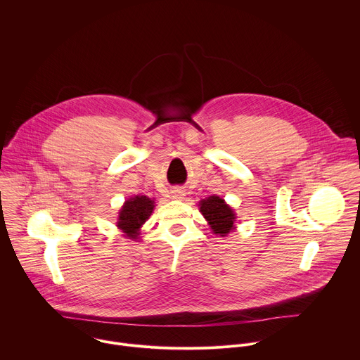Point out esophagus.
Listing matches in <instances>:
<instances>
[{
    "label": "esophagus",
    "instance_id": "obj_1",
    "mask_svg": "<svg viewBox=\"0 0 360 360\" xmlns=\"http://www.w3.org/2000/svg\"><path fill=\"white\" fill-rule=\"evenodd\" d=\"M184 196H185V192L182 189H174L172 191V198L174 199H184Z\"/></svg>",
    "mask_w": 360,
    "mask_h": 360
}]
</instances>
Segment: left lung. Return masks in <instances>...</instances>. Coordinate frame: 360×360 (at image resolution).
Wrapping results in <instances>:
<instances>
[{
	"label": "left lung",
	"mask_w": 360,
	"mask_h": 360,
	"mask_svg": "<svg viewBox=\"0 0 360 360\" xmlns=\"http://www.w3.org/2000/svg\"><path fill=\"white\" fill-rule=\"evenodd\" d=\"M200 212L215 233L225 236L233 229L235 214L219 196L214 195L200 200Z\"/></svg>",
	"instance_id": "left-lung-1"
}]
</instances>
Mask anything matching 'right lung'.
I'll return each mask as SVG.
<instances>
[{"mask_svg":"<svg viewBox=\"0 0 360 360\" xmlns=\"http://www.w3.org/2000/svg\"><path fill=\"white\" fill-rule=\"evenodd\" d=\"M153 210V200L148 196H135L125 202L120 212L118 228L122 229L129 238L135 239L139 228L146 222Z\"/></svg>","mask_w":360,"mask_h":360,"instance_id":"1","label":"right lung"}]
</instances>
